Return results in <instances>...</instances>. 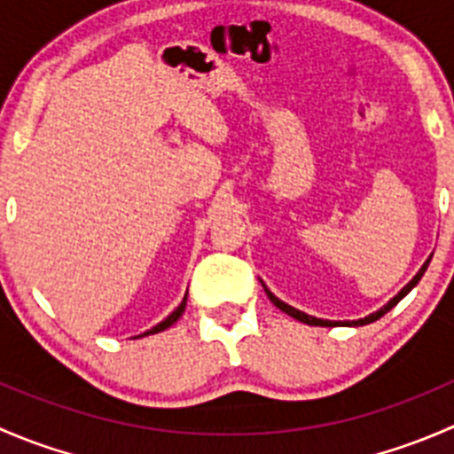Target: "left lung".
I'll return each mask as SVG.
<instances>
[{
	"label": "left lung",
	"mask_w": 454,
	"mask_h": 454,
	"mask_svg": "<svg viewBox=\"0 0 454 454\" xmlns=\"http://www.w3.org/2000/svg\"><path fill=\"white\" fill-rule=\"evenodd\" d=\"M428 263H430V256L428 259H426V263L422 265V268H419V272L415 274L413 278H411V283H406L404 287H402L400 292H397V296H393L391 301H388L387 305H384L382 309H378V312H373V314H369V316H364V318H360V320H345V323H340V320H323V318H316V316H309V314H305V312H301V309H296V308H292V305H287V303H283L281 299H277V296L272 294V292L268 290V287H265V294H268V299L272 301L274 305H277L278 309H281V312H286L287 316H292V318H296V320H301V323H305V325H316V327H336V325H354V327H358V325H369V323H373V320H378V318H382L384 314L388 312V309H393L395 308L397 303H400L402 299H404L406 294H409L411 290H413L415 286H418L419 283V278L424 277V272H426V268H428Z\"/></svg>",
	"instance_id": "left-lung-1"
}]
</instances>
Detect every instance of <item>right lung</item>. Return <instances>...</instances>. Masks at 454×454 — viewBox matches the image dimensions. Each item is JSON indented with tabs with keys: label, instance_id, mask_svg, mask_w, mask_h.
<instances>
[{
	"label": "right lung",
	"instance_id": "right-lung-1",
	"mask_svg": "<svg viewBox=\"0 0 454 454\" xmlns=\"http://www.w3.org/2000/svg\"><path fill=\"white\" fill-rule=\"evenodd\" d=\"M184 309H186V296H184V301H182V303H180V305H177V308H176V309H173V312H171V314H168V316H167V318H164V320H162V323H158V325H155V327H151V329H149V332L140 333V336H149V333H158V332H164V329H167V327H171V325H173V323H176V320H177V318H180V316H182V314H184Z\"/></svg>",
	"mask_w": 454,
	"mask_h": 454
}]
</instances>
